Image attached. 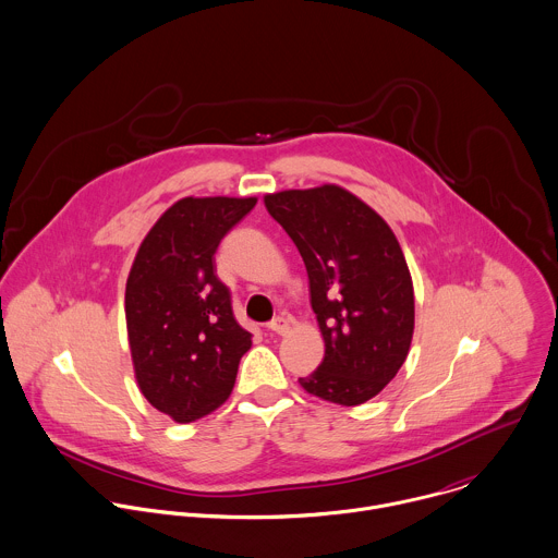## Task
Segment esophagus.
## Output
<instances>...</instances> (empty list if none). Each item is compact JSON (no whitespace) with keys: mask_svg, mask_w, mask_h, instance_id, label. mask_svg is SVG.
<instances>
[{"mask_svg":"<svg viewBox=\"0 0 558 558\" xmlns=\"http://www.w3.org/2000/svg\"><path fill=\"white\" fill-rule=\"evenodd\" d=\"M267 328H269L271 332H276V335H287V332H289V319H287V317H274V319L267 324Z\"/></svg>","mask_w":558,"mask_h":558,"instance_id":"34e87169","label":"esophagus"}]
</instances>
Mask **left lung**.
I'll list each match as a JSON object with an SVG mask.
<instances>
[{
	"mask_svg": "<svg viewBox=\"0 0 558 558\" xmlns=\"http://www.w3.org/2000/svg\"><path fill=\"white\" fill-rule=\"evenodd\" d=\"M265 206L306 265L326 343L322 365L300 385L343 407L372 400L404 365L415 328L413 280L396 234L337 184L265 195Z\"/></svg>",
	"mask_w": 558,
	"mask_h": 558,
	"instance_id": "8db88e82",
	"label": "left lung"
}]
</instances>
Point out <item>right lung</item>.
I'll use <instances>...</instances> for the list:
<instances>
[{
	"label": "right lung",
	"mask_w": 558,
	"mask_h": 558,
	"mask_svg": "<svg viewBox=\"0 0 558 558\" xmlns=\"http://www.w3.org/2000/svg\"><path fill=\"white\" fill-rule=\"evenodd\" d=\"M254 206L256 197H184L154 223L132 263L125 324L136 383L178 424L228 400L252 345L215 274V252Z\"/></svg>",
	"instance_id": "obj_1"
}]
</instances>
